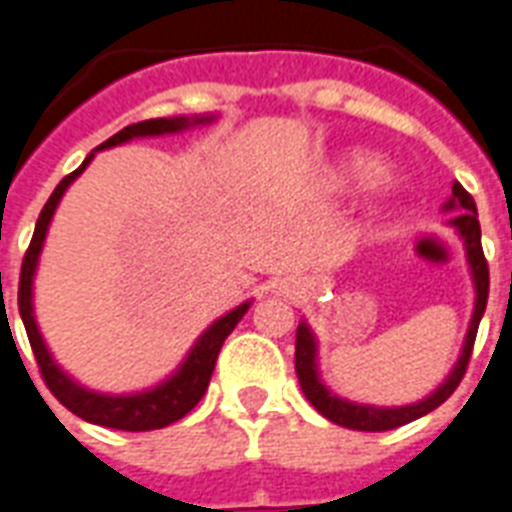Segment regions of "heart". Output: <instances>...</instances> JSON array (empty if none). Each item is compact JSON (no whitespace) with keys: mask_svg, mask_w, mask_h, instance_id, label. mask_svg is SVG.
I'll use <instances>...</instances> for the list:
<instances>
[{"mask_svg":"<svg viewBox=\"0 0 512 512\" xmlns=\"http://www.w3.org/2000/svg\"><path fill=\"white\" fill-rule=\"evenodd\" d=\"M337 177L342 185H366L369 183V196L374 201L388 199L396 193V180L388 172H382V162L377 156L366 151H350L340 159Z\"/></svg>","mask_w":512,"mask_h":512,"instance_id":"b5f03b06","label":"heart"}]
</instances>
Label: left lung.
<instances>
[{"label":"left lung","instance_id":"8db88e82","mask_svg":"<svg viewBox=\"0 0 512 512\" xmlns=\"http://www.w3.org/2000/svg\"><path fill=\"white\" fill-rule=\"evenodd\" d=\"M444 212H454L449 220L454 231L460 233L462 244H465V257H468L470 276H473V287H476V305H473V319H470L468 335L462 342L460 358L452 366V372L446 374V380L438 385L430 396L422 401L406 406H374V404H358V401H348L340 398L337 393L321 382L319 374V342L313 329L308 327V321L297 324V340H295V372L300 380L305 398L316 406V412L324 414L329 422L342 425L350 430H369V433H380V430L401 428L406 422L420 420L428 412H433L436 406H441L446 398L452 396L457 385H460L462 374L468 369L470 353H473V342H476L478 324L486 311V297H489V265H486L484 249H481V225H478V209L476 201L460 183L452 185V196L444 204Z\"/></svg>","mask_w":512,"mask_h":512}]
</instances>
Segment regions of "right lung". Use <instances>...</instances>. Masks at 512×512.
Returning a JSON list of instances; mask_svg holds the SVG:
<instances>
[{
  "instance_id": "add662e5",
  "label": "right lung",
  "mask_w": 512,
  "mask_h": 512,
  "mask_svg": "<svg viewBox=\"0 0 512 512\" xmlns=\"http://www.w3.org/2000/svg\"><path fill=\"white\" fill-rule=\"evenodd\" d=\"M217 116L215 114H201V116H170V119H148V122H138L124 127L122 132H116L114 138H108L106 143H100L95 151H106V148L122 146L127 140L135 138H159V135H177V132L191 130V127H199V124H212ZM95 151H92L87 159L82 162L79 170H74L71 175H66L58 183V188L52 191V196L44 204L42 215L36 220L34 239L28 244V252L23 257V268H20V284H18V311L20 319H23V327H26L28 342L34 348L36 364L42 369V377L47 382V388L52 390V396L58 398L60 404L71 409L76 417L92 422V425H103V428H116V430H156L167 428L172 422L183 420L185 414L191 412L193 406L199 404L201 396L207 393L209 377L215 372L217 353L223 348L225 337L231 335L233 327L244 319V313L249 311L247 303L236 305L233 311H228L225 316H220L217 321H212L204 332L199 335V340L193 342V348L188 350V356L183 358V364L177 366L175 372L162 380L159 385L148 390H140V393H122V396H114V393H98V390L84 388L82 382H76L68 372H63L58 366V361L52 358L47 342H44L42 332H39V324H36L34 316V276L36 265H39V255H42L44 239H47V231H50L52 215L58 209L63 193L68 191V185L74 183L76 177L87 170V164L95 159Z\"/></svg>"
}]
</instances>
